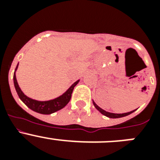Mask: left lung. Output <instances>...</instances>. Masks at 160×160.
I'll return each mask as SVG.
<instances>
[{"instance_id": "8db88e82", "label": "left lung", "mask_w": 160, "mask_h": 160, "mask_svg": "<svg viewBox=\"0 0 160 160\" xmlns=\"http://www.w3.org/2000/svg\"><path fill=\"white\" fill-rule=\"evenodd\" d=\"M93 104H94V107L97 109L98 111H99L101 114H102L103 115H105V116L108 117V118H122V117H125V116H128L129 114H131V113H133L134 111H135L136 110H134V111H131L130 112H127V113H122V114H115V113H111V112H108V111H106L104 110H102V108H100L96 104L95 102H94L93 100Z\"/></svg>"}]
</instances>
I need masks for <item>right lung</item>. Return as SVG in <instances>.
I'll return each instance as SVG.
<instances>
[{
	"instance_id": "obj_1",
	"label": "right lung",
	"mask_w": 160,
	"mask_h": 160,
	"mask_svg": "<svg viewBox=\"0 0 160 160\" xmlns=\"http://www.w3.org/2000/svg\"><path fill=\"white\" fill-rule=\"evenodd\" d=\"M18 64L17 66L13 73V83L17 93H18V96H19L20 99L22 100L25 105L27 106L29 109H31L32 111H35L37 113H39V114H53V113L56 112V111H59V110H61V109H62L63 107H66L68 104V102H70V98H71L73 88H74V87L80 81V79H78L75 82H73L67 89V90L65 91L62 95L55 98L53 99L47 100V101H38V100L33 99V98H31L28 97L27 95H25L23 93V91L22 90V89L20 88L16 78V72L18 68Z\"/></svg>"
}]
</instances>
